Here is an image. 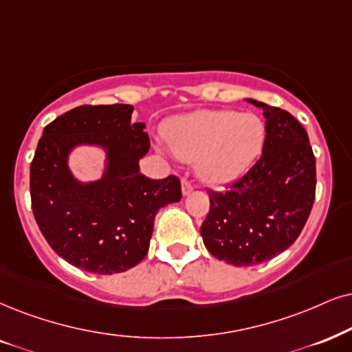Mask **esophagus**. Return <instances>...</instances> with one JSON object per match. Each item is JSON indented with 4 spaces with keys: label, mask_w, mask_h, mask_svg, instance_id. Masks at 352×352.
Returning a JSON list of instances; mask_svg holds the SVG:
<instances>
[{
    "label": "esophagus",
    "mask_w": 352,
    "mask_h": 352,
    "mask_svg": "<svg viewBox=\"0 0 352 352\" xmlns=\"http://www.w3.org/2000/svg\"><path fill=\"white\" fill-rule=\"evenodd\" d=\"M191 191H193V185L190 184L188 180H182V193H184V197H186V195H190Z\"/></svg>",
    "instance_id": "1"
}]
</instances>
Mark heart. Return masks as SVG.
I'll return each instance as SVG.
<instances>
[{"instance_id": "1", "label": "heart", "mask_w": 352, "mask_h": 352, "mask_svg": "<svg viewBox=\"0 0 352 352\" xmlns=\"http://www.w3.org/2000/svg\"><path fill=\"white\" fill-rule=\"evenodd\" d=\"M265 123L253 113L198 110L167 123L168 149L185 162L198 161V173L211 185L235 182L253 166L265 144Z\"/></svg>"}]
</instances>
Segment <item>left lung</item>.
Masks as SVG:
<instances>
[{"instance_id": "obj_1", "label": "left lung", "mask_w": 352, "mask_h": 352, "mask_svg": "<svg viewBox=\"0 0 352 352\" xmlns=\"http://www.w3.org/2000/svg\"><path fill=\"white\" fill-rule=\"evenodd\" d=\"M245 100L263 110V154L228 191H208L209 212L199 230L208 252L234 266L263 263L296 242L317 182L304 126L286 110Z\"/></svg>"}]
</instances>
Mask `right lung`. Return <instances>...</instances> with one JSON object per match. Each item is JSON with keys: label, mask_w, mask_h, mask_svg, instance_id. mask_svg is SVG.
<instances>
[{"label": "right lung", "mask_w": 352, "mask_h": 352, "mask_svg": "<svg viewBox=\"0 0 352 352\" xmlns=\"http://www.w3.org/2000/svg\"><path fill=\"white\" fill-rule=\"evenodd\" d=\"M133 105H82L43 128L32 166L30 198L40 232L69 265L115 274L140 263L149 250L154 217L180 201V180H151L140 172L148 154L144 123H131ZM104 153L100 179L79 181L69 168L78 147Z\"/></svg>", "instance_id": "add662e5"}]
</instances>
